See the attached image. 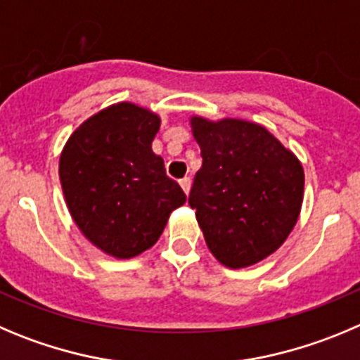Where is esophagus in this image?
Masks as SVG:
<instances>
[{"mask_svg": "<svg viewBox=\"0 0 360 360\" xmlns=\"http://www.w3.org/2000/svg\"><path fill=\"white\" fill-rule=\"evenodd\" d=\"M180 187H182V189H184V193L189 194V191H191V178H182V180H180Z\"/></svg>", "mask_w": 360, "mask_h": 360, "instance_id": "1", "label": "esophagus"}]
</instances>
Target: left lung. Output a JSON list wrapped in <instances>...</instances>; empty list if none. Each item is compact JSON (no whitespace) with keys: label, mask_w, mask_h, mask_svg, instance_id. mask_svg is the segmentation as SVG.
I'll use <instances>...</instances> for the list:
<instances>
[{"label":"left lung","mask_w":360,"mask_h":360,"mask_svg":"<svg viewBox=\"0 0 360 360\" xmlns=\"http://www.w3.org/2000/svg\"><path fill=\"white\" fill-rule=\"evenodd\" d=\"M203 164L189 205L221 264L246 268L271 255L296 225L303 200L298 158L260 124L193 117Z\"/></svg>","instance_id":"left-lung-1"}]
</instances>
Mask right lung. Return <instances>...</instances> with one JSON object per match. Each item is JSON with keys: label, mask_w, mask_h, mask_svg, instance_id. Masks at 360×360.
<instances>
[{"label": "right lung", "mask_w": 360, "mask_h": 360, "mask_svg": "<svg viewBox=\"0 0 360 360\" xmlns=\"http://www.w3.org/2000/svg\"><path fill=\"white\" fill-rule=\"evenodd\" d=\"M158 115L117 103L92 115L60 155V182L72 219L92 245L117 259L151 248L186 193L151 150Z\"/></svg>", "instance_id": "obj_1"}]
</instances>
